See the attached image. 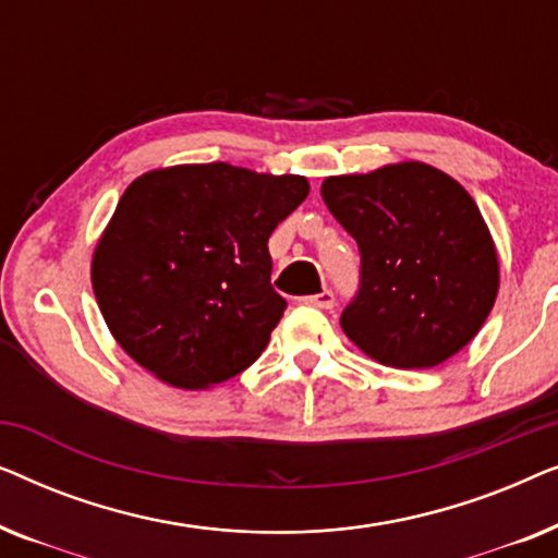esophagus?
I'll return each mask as SVG.
<instances>
[{"mask_svg":"<svg viewBox=\"0 0 558 558\" xmlns=\"http://www.w3.org/2000/svg\"><path fill=\"white\" fill-rule=\"evenodd\" d=\"M302 302L310 304V307H317V310H332L335 307V294L330 292V289H325V292H319V294L304 296Z\"/></svg>","mask_w":558,"mask_h":558,"instance_id":"esophagus-1","label":"esophagus"}]
</instances>
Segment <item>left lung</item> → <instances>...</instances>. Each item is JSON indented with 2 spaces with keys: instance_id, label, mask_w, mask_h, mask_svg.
<instances>
[{
  "instance_id": "8db88e82",
  "label": "left lung",
  "mask_w": 558,
  "mask_h": 558,
  "mask_svg": "<svg viewBox=\"0 0 558 558\" xmlns=\"http://www.w3.org/2000/svg\"><path fill=\"white\" fill-rule=\"evenodd\" d=\"M361 248V289L340 327L373 361L434 368L468 345L500 287L498 251L460 182L424 162L323 182Z\"/></svg>"
}]
</instances>
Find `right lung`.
Wrapping results in <instances>:
<instances>
[{
	"mask_svg": "<svg viewBox=\"0 0 558 558\" xmlns=\"http://www.w3.org/2000/svg\"><path fill=\"white\" fill-rule=\"evenodd\" d=\"M307 195L300 174L228 162L136 178L90 262L96 302L119 345L187 391L246 371L287 310L271 287L266 243Z\"/></svg>",
	"mask_w": 558,
	"mask_h": 558,
	"instance_id": "add662e5",
	"label": "right lung"
}]
</instances>
